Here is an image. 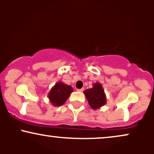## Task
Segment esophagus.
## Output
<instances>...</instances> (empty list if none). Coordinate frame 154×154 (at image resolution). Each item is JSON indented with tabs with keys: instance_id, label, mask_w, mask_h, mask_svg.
I'll use <instances>...</instances> for the list:
<instances>
[{
	"instance_id": "1",
	"label": "esophagus",
	"mask_w": 154,
	"mask_h": 154,
	"mask_svg": "<svg viewBox=\"0 0 154 154\" xmlns=\"http://www.w3.org/2000/svg\"><path fill=\"white\" fill-rule=\"evenodd\" d=\"M77 91L83 92V91H84V88H81V89H77Z\"/></svg>"
}]
</instances>
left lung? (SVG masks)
<instances>
[{"label": "left lung", "instance_id": "left-lung-1", "mask_svg": "<svg viewBox=\"0 0 154 154\" xmlns=\"http://www.w3.org/2000/svg\"><path fill=\"white\" fill-rule=\"evenodd\" d=\"M84 93L92 109H97L106 104V95L103 88L100 83H95L93 88L86 90Z\"/></svg>", "mask_w": 154, "mask_h": 154}]
</instances>
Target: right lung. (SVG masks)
Instances as JSON below:
<instances>
[{"mask_svg": "<svg viewBox=\"0 0 154 154\" xmlns=\"http://www.w3.org/2000/svg\"><path fill=\"white\" fill-rule=\"evenodd\" d=\"M73 89L70 85L63 84V82H57L49 92L48 98L51 103L56 106L63 105L66 102Z\"/></svg>", "mask_w": 154, "mask_h": 154, "instance_id": "right-lung-1", "label": "right lung"}]
</instances>
